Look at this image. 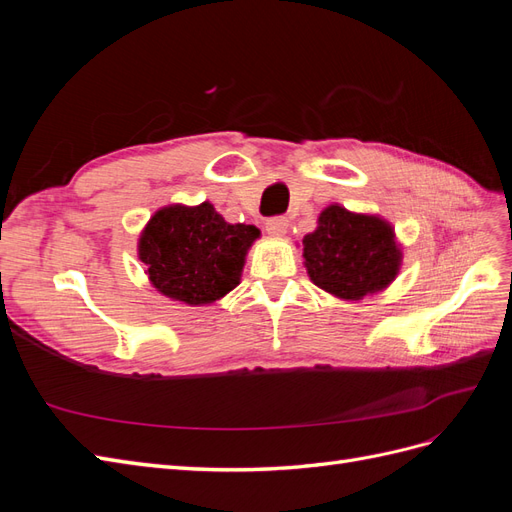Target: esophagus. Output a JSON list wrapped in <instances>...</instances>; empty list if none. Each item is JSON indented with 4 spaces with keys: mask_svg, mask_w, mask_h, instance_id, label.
<instances>
[{
    "mask_svg": "<svg viewBox=\"0 0 512 512\" xmlns=\"http://www.w3.org/2000/svg\"><path fill=\"white\" fill-rule=\"evenodd\" d=\"M265 228H267L271 237H284L286 230H288V220L284 218V215H275V218L267 220Z\"/></svg>",
    "mask_w": 512,
    "mask_h": 512,
    "instance_id": "obj_1",
    "label": "esophagus"
}]
</instances>
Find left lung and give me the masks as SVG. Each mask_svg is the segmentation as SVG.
I'll use <instances>...</instances> for the list:
<instances>
[{"label": "left lung", "mask_w": 512, "mask_h": 512, "mask_svg": "<svg viewBox=\"0 0 512 512\" xmlns=\"http://www.w3.org/2000/svg\"><path fill=\"white\" fill-rule=\"evenodd\" d=\"M303 256L316 286L342 299H363L389 286L399 269L393 228L369 215L331 205L303 237Z\"/></svg>", "instance_id": "obj_1"}]
</instances>
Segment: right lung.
I'll list each match as a JSON object with an SVG mask.
<instances>
[{"mask_svg":"<svg viewBox=\"0 0 512 512\" xmlns=\"http://www.w3.org/2000/svg\"><path fill=\"white\" fill-rule=\"evenodd\" d=\"M256 226L228 224L213 205L166 207L149 220L138 254L162 294L188 305L224 297L239 284Z\"/></svg>","mask_w":512,"mask_h":512,"instance_id":"obj_1","label":"right lung"}]
</instances>
